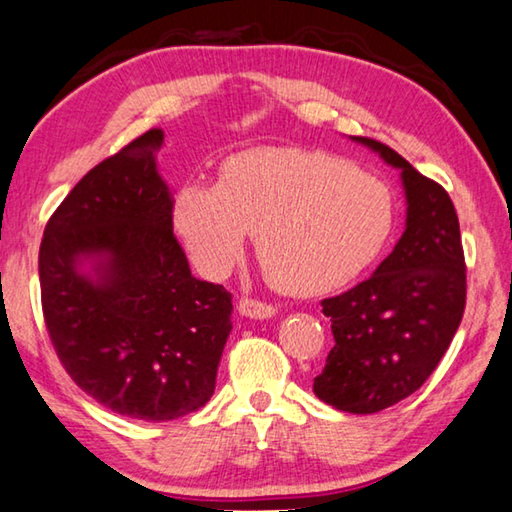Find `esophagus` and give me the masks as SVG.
Returning <instances> with one entry per match:
<instances>
[{
  "label": "esophagus",
  "mask_w": 512,
  "mask_h": 512,
  "mask_svg": "<svg viewBox=\"0 0 512 512\" xmlns=\"http://www.w3.org/2000/svg\"><path fill=\"white\" fill-rule=\"evenodd\" d=\"M238 313L251 317V320H267V317H274V306L265 304L261 299H251V297H242L238 301Z\"/></svg>",
  "instance_id": "34e87169"
}]
</instances>
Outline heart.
<instances>
[{"label":"heart","instance_id":"obj_1","mask_svg":"<svg viewBox=\"0 0 512 512\" xmlns=\"http://www.w3.org/2000/svg\"><path fill=\"white\" fill-rule=\"evenodd\" d=\"M388 188L354 165L306 149H249L226 158L217 186L188 183L174 224L201 274L222 279L256 233L267 281L324 295L365 270L392 229Z\"/></svg>","mask_w":512,"mask_h":512}]
</instances>
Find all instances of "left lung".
Listing matches in <instances>:
<instances>
[{"mask_svg": "<svg viewBox=\"0 0 512 512\" xmlns=\"http://www.w3.org/2000/svg\"><path fill=\"white\" fill-rule=\"evenodd\" d=\"M401 170L406 231L370 279L322 301L335 345L313 392L354 415L379 413L422 388L465 311V254L447 190L379 140L351 136Z\"/></svg>", "mask_w": 512, "mask_h": 512, "instance_id": "1", "label": "left lung"}]
</instances>
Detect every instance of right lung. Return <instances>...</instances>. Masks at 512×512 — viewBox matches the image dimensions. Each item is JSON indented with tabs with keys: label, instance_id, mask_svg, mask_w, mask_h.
Wrapping results in <instances>:
<instances>
[{
	"label": "right lung",
	"instance_id": "add662e5",
	"mask_svg": "<svg viewBox=\"0 0 512 512\" xmlns=\"http://www.w3.org/2000/svg\"><path fill=\"white\" fill-rule=\"evenodd\" d=\"M163 131L106 158L45 226L43 315L65 372L117 415L167 422L213 397L231 292L190 274L156 170ZM91 270H85V263Z\"/></svg>",
	"mask_w": 512,
	"mask_h": 512
}]
</instances>
